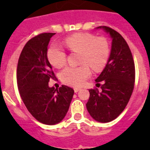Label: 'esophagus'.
Instances as JSON below:
<instances>
[{"label": "esophagus", "instance_id": "obj_1", "mask_svg": "<svg viewBox=\"0 0 150 150\" xmlns=\"http://www.w3.org/2000/svg\"><path fill=\"white\" fill-rule=\"evenodd\" d=\"M81 90V89L80 88H75L74 89V91H75V93H78L79 91H80Z\"/></svg>", "mask_w": 150, "mask_h": 150}]
</instances>
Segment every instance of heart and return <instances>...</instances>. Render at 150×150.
<instances>
[{
	"instance_id": "1",
	"label": "heart",
	"mask_w": 150,
	"mask_h": 150,
	"mask_svg": "<svg viewBox=\"0 0 150 150\" xmlns=\"http://www.w3.org/2000/svg\"><path fill=\"white\" fill-rule=\"evenodd\" d=\"M66 48L73 52H80L77 67L68 66L61 72L62 82L71 86H80L91 75L89 66L95 71L105 66L109 57V45L103 37L96 38L91 34H75L64 41ZM49 62L54 68H61L65 64L66 54L57 44H52L47 50Z\"/></svg>"
}]
</instances>
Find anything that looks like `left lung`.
Wrapping results in <instances>:
<instances>
[{"label": "left lung", "instance_id": "1", "mask_svg": "<svg viewBox=\"0 0 150 150\" xmlns=\"http://www.w3.org/2000/svg\"><path fill=\"white\" fill-rule=\"evenodd\" d=\"M109 34L111 50L107 63L95 80L101 91L89 89L86 108L95 121L107 123L121 114L128 104L135 82V64L128 43L120 33L107 26L96 27Z\"/></svg>", "mask_w": 150, "mask_h": 150}]
</instances>
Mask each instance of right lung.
Segmentation results:
<instances>
[{"instance_id":"obj_1","label":"right lung","mask_w":150,"mask_h":150,"mask_svg":"<svg viewBox=\"0 0 150 150\" xmlns=\"http://www.w3.org/2000/svg\"><path fill=\"white\" fill-rule=\"evenodd\" d=\"M55 33H42L29 40L20 54L17 67V83L20 96L29 113L48 125L60 123L65 117L74 95L67 86L50 87L54 79L47 58V47Z\"/></svg>"}]
</instances>
